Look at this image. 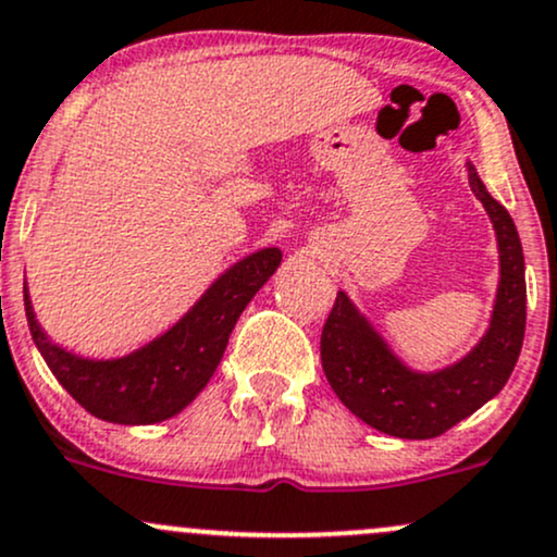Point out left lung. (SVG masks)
I'll list each match as a JSON object with an SVG mask.
<instances>
[{
  "label": "left lung",
  "instance_id": "1",
  "mask_svg": "<svg viewBox=\"0 0 557 557\" xmlns=\"http://www.w3.org/2000/svg\"><path fill=\"white\" fill-rule=\"evenodd\" d=\"M470 186L483 202L499 245V288L485 336L470 355L432 373L411 371L338 290L320 336L327 384L338 400L373 430L406 441L437 437L499 395L510 379L525 333V263L510 213L485 191L467 162Z\"/></svg>",
  "mask_w": 557,
  "mask_h": 557
}]
</instances>
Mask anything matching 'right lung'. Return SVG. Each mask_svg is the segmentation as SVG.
<instances>
[{
	"label": "right lung",
	"mask_w": 557,
	"mask_h": 557,
	"mask_svg": "<svg viewBox=\"0 0 557 557\" xmlns=\"http://www.w3.org/2000/svg\"><path fill=\"white\" fill-rule=\"evenodd\" d=\"M283 253L263 248L226 269L200 301L136 352L116 360H87L52 344L34 318L23 288L28 331L52 376L85 411L114 424H157L184 411L205 389L248 301L277 272Z\"/></svg>",
	"instance_id": "add662e5"
}]
</instances>
